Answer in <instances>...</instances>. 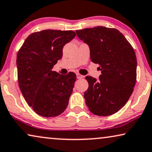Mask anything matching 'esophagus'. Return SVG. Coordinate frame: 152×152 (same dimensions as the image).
Segmentation results:
<instances>
[{
	"label": "esophagus",
	"mask_w": 152,
	"mask_h": 152,
	"mask_svg": "<svg viewBox=\"0 0 152 152\" xmlns=\"http://www.w3.org/2000/svg\"><path fill=\"white\" fill-rule=\"evenodd\" d=\"M83 76L82 75H81L80 73L77 74V79H81V78H83Z\"/></svg>",
	"instance_id": "esophagus-1"
}]
</instances>
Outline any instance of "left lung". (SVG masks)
<instances>
[{
  "label": "left lung",
  "instance_id": "left-lung-1",
  "mask_svg": "<svg viewBox=\"0 0 152 152\" xmlns=\"http://www.w3.org/2000/svg\"><path fill=\"white\" fill-rule=\"evenodd\" d=\"M90 47L92 62L98 64L99 80L86 77L88 88L86 104L92 113L106 116L117 113L130 97L136 81V57L133 47L119 31L95 27L76 31Z\"/></svg>",
  "mask_w": 152,
  "mask_h": 152
}]
</instances>
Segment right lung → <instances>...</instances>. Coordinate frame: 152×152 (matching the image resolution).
Returning <instances> with one entry per match:
<instances>
[{
    "instance_id": "right-lung-1",
    "label": "right lung",
    "mask_w": 152,
    "mask_h": 152,
    "mask_svg": "<svg viewBox=\"0 0 152 152\" xmlns=\"http://www.w3.org/2000/svg\"><path fill=\"white\" fill-rule=\"evenodd\" d=\"M76 34L73 31L47 29L30 34L17 54L18 81L22 94L35 113L54 117L66 109L76 75L53 71L62 57L66 44Z\"/></svg>"
}]
</instances>
